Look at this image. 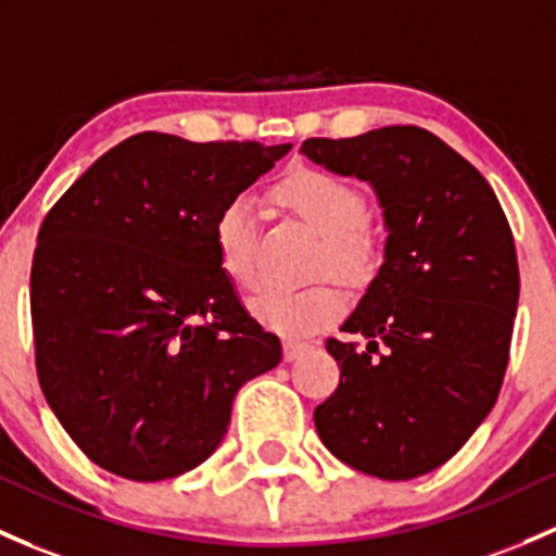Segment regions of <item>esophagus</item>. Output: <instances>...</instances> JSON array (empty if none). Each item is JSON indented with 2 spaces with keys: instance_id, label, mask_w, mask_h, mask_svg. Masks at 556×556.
<instances>
[{
  "instance_id": "esophagus-1",
  "label": "esophagus",
  "mask_w": 556,
  "mask_h": 556,
  "mask_svg": "<svg viewBox=\"0 0 556 556\" xmlns=\"http://www.w3.org/2000/svg\"><path fill=\"white\" fill-rule=\"evenodd\" d=\"M308 349H312V343H306V341H285V359L293 362L303 352H308Z\"/></svg>"
}]
</instances>
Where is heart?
<instances>
[{"label": "heart", "instance_id": "1", "mask_svg": "<svg viewBox=\"0 0 556 556\" xmlns=\"http://www.w3.org/2000/svg\"><path fill=\"white\" fill-rule=\"evenodd\" d=\"M274 197L323 237L317 271H332L352 285H365L381 266V242L367 229L365 194L341 175L323 167H298L277 186ZM218 266L237 288H253V215L244 200H231L213 226ZM346 298L332 279L303 290H263L250 312L266 330L285 338H303L332 325L343 314Z\"/></svg>", "mask_w": 556, "mask_h": 556}]
</instances>
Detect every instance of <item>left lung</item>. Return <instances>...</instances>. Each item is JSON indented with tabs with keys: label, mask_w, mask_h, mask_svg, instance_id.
Instances as JSON below:
<instances>
[{
	"label": "left lung",
	"mask_w": 556,
	"mask_h": 556,
	"mask_svg": "<svg viewBox=\"0 0 556 556\" xmlns=\"http://www.w3.org/2000/svg\"><path fill=\"white\" fill-rule=\"evenodd\" d=\"M301 151L367 180L389 229L381 271L341 327L367 346L327 338L341 381L314 426L356 471L420 477L498 400L519 298L509 220L477 167L424 127L308 138Z\"/></svg>",
	"instance_id": "left-lung-1"
}]
</instances>
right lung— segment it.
I'll list each match as a JSON object with an SVG mask.
<instances>
[{"label":"right lung","mask_w":556,"mask_h":556,"mask_svg":"<svg viewBox=\"0 0 556 556\" xmlns=\"http://www.w3.org/2000/svg\"><path fill=\"white\" fill-rule=\"evenodd\" d=\"M290 143L138 132L45 215L31 263L37 378L81 453L136 482L215 453L231 402L282 359L220 271L213 226Z\"/></svg>","instance_id":"add662e5"}]
</instances>
